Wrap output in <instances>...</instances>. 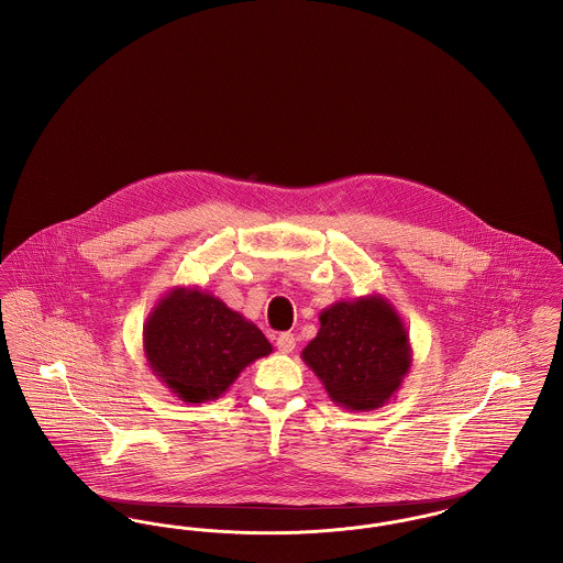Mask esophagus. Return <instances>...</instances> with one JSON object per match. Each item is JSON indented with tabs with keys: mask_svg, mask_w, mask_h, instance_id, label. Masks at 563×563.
Wrapping results in <instances>:
<instances>
[{
	"mask_svg": "<svg viewBox=\"0 0 563 563\" xmlns=\"http://www.w3.org/2000/svg\"><path fill=\"white\" fill-rule=\"evenodd\" d=\"M276 349L280 350L283 354H289L295 349V335L294 333H280L276 338Z\"/></svg>",
	"mask_w": 563,
	"mask_h": 563,
	"instance_id": "obj_1",
	"label": "esophagus"
}]
</instances>
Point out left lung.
Wrapping results in <instances>:
<instances>
[{"instance_id": "obj_1", "label": "left lung", "mask_w": 563, "mask_h": 563, "mask_svg": "<svg viewBox=\"0 0 563 563\" xmlns=\"http://www.w3.org/2000/svg\"><path fill=\"white\" fill-rule=\"evenodd\" d=\"M317 338L301 350L329 399L350 411L384 407L411 367L409 333L384 295L340 299L319 317Z\"/></svg>"}]
</instances>
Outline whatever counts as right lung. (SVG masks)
Returning <instances> with one entry per match:
<instances>
[{"instance_id": "right-lung-1", "label": "right lung", "mask_w": 563, "mask_h": 563, "mask_svg": "<svg viewBox=\"0 0 563 563\" xmlns=\"http://www.w3.org/2000/svg\"><path fill=\"white\" fill-rule=\"evenodd\" d=\"M143 352L152 374L181 401L219 399L244 367L268 356L266 335L198 287H173L143 324Z\"/></svg>"}]
</instances>
